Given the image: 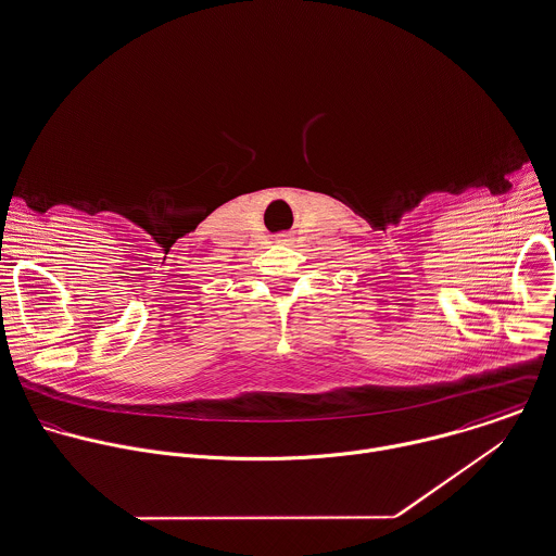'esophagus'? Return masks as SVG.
Returning <instances> with one entry per match:
<instances>
[{
  "instance_id": "34e87169",
  "label": "esophagus",
  "mask_w": 556,
  "mask_h": 556,
  "mask_svg": "<svg viewBox=\"0 0 556 556\" xmlns=\"http://www.w3.org/2000/svg\"><path fill=\"white\" fill-rule=\"evenodd\" d=\"M277 240H279V242H288V236H283V233H281Z\"/></svg>"
}]
</instances>
